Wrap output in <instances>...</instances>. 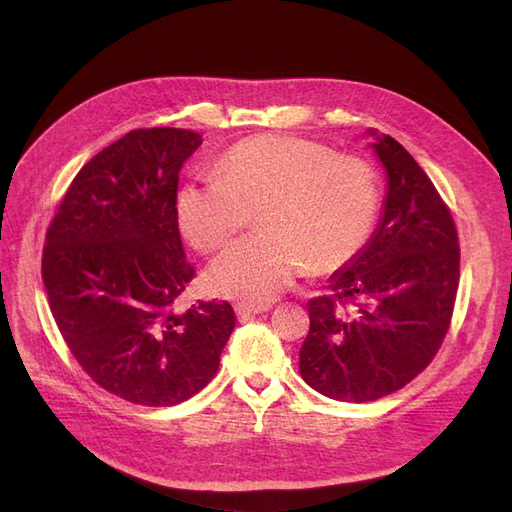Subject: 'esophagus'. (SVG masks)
Wrapping results in <instances>:
<instances>
[{
	"instance_id": "obj_1",
	"label": "esophagus",
	"mask_w": 512,
	"mask_h": 512,
	"mask_svg": "<svg viewBox=\"0 0 512 512\" xmlns=\"http://www.w3.org/2000/svg\"><path fill=\"white\" fill-rule=\"evenodd\" d=\"M269 309H271L269 303H260V305H256V303H237V305H235V312H237L239 318L265 314V312H269Z\"/></svg>"
}]
</instances>
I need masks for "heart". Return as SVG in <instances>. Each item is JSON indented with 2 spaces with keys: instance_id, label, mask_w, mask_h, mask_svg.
<instances>
[{
  "instance_id": "b5f03b06",
  "label": "heart",
  "mask_w": 512,
  "mask_h": 512,
  "mask_svg": "<svg viewBox=\"0 0 512 512\" xmlns=\"http://www.w3.org/2000/svg\"><path fill=\"white\" fill-rule=\"evenodd\" d=\"M371 168L322 143L265 134L232 147L213 177L185 183L177 220L198 250L213 252L260 209L265 232L239 239L211 262L213 292L269 303L301 275L331 271L365 243L376 218Z\"/></svg>"
}]
</instances>
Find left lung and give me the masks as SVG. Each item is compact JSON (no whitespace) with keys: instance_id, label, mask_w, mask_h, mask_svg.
<instances>
[{"instance_id":"1","label":"left lung","mask_w":512,"mask_h":512,"mask_svg":"<svg viewBox=\"0 0 512 512\" xmlns=\"http://www.w3.org/2000/svg\"><path fill=\"white\" fill-rule=\"evenodd\" d=\"M386 194L374 235L329 277L327 297L307 303L299 371L337 401H374L431 363L453 316L459 286L455 222L425 170L374 128ZM352 302L350 313L338 303Z\"/></svg>"}]
</instances>
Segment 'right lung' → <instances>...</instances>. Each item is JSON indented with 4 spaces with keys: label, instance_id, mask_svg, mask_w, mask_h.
Wrapping results in <instances>:
<instances>
[{
    "label": "right lung",
    "instance_id": "1",
    "mask_svg": "<svg viewBox=\"0 0 512 512\" xmlns=\"http://www.w3.org/2000/svg\"><path fill=\"white\" fill-rule=\"evenodd\" d=\"M203 143L190 130H132L74 177L46 230L42 282L70 352L108 393L175 406L211 382L235 329L226 301L173 305L194 277L177 183Z\"/></svg>",
    "mask_w": 512,
    "mask_h": 512
}]
</instances>
